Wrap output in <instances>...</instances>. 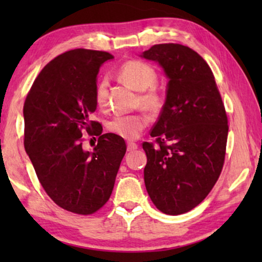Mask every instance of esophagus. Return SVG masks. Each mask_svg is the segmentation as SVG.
Masks as SVG:
<instances>
[{
    "instance_id": "34e87169",
    "label": "esophagus",
    "mask_w": 262,
    "mask_h": 262,
    "mask_svg": "<svg viewBox=\"0 0 262 262\" xmlns=\"http://www.w3.org/2000/svg\"><path fill=\"white\" fill-rule=\"evenodd\" d=\"M138 148V145L136 144V143H134V142H128L127 143V150L128 151H134V150H136Z\"/></svg>"
}]
</instances>
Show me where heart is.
<instances>
[{"label":"heart","instance_id":"b5f03b06","mask_svg":"<svg viewBox=\"0 0 262 262\" xmlns=\"http://www.w3.org/2000/svg\"><path fill=\"white\" fill-rule=\"evenodd\" d=\"M119 76L136 91H143L139 96L141 101L150 110H157L162 105V96L154 87L157 82V73L151 64L139 59H131L121 64ZM107 99V82L100 80L95 87V101L98 106H103ZM149 123V116L145 112L131 114H118L107 123V130L121 138L136 139L139 137Z\"/></svg>","mask_w":262,"mask_h":262}]
</instances>
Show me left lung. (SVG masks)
Listing matches in <instances>:
<instances>
[{
  "label": "left lung",
  "instance_id": "obj_1",
  "mask_svg": "<svg viewBox=\"0 0 262 262\" xmlns=\"http://www.w3.org/2000/svg\"><path fill=\"white\" fill-rule=\"evenodd\" d=\"M169 77L167 99L143 143L144 182L157 209L177 216L198 206L213 188L227 151L228 117L212 70L181 44H157L143 52Z\"/></svg>",
  "mask_w": 262,
  "mask_h": 262
}]
</instances>
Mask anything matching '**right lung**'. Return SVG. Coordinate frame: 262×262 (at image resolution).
<instances>
[{
    "label": "right lung",
    "instance_id": "1",
    "mask_svg": "<svg viewBox=\"0 0 262 262\" xmlns=\"http://www.w3.org/2000/svg\"><path fill=\"white\" fill-rule=\"evenodd\" d=\"M113 56L75 49L46 64L25 100L24 145L48 195L62 209L95 213L112 194L126 144L119 136L102 135L95 87L100 66ZM99 135L93 153L81 148V134Z\"/></svg>",
    "mask_w": 262,
    "mask_h": 262
}]
</instances>
